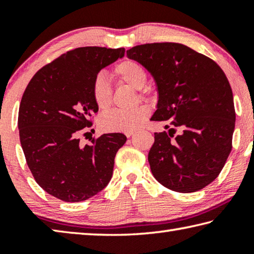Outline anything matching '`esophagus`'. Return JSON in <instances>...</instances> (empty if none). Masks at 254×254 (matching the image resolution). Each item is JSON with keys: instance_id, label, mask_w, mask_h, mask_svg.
Instances as JSON below:
<instances>
[{"instance_id": "obj_1", "label": "esophagus", "mask_w": 254, "mask_h": 254, "mask_svg": "<svg viewBox=\"0 0 254 254\" xmlns=\"http://www.w3.org/2000/svg\"><path fill=\"white\" fill-rule=\"evenodd\" d=\"M133 134H134V131H130V132H126V135L127 137H131Z\"/></svg>"}]
</instances>
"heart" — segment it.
<instances>
[{"instance_id":"heart-1","label":"heart","mask_w":254,"mask_h":254,"mask_svg":"<svg viewBox=\"0 0 254 254\" xmlns=\"http://www.w3.org/2000/svg\"><path fill=\"white\" fill-rule=\"evenodd\" d=\"M113 75L119 81L127 84L135 89L144 88L148 83L149 72L142 64L133 59H124L114 66ZM92 96L96 106L102 111L112 104V87L110 81L102 74H98L92 81ZM144 96V93H141ZM150 115V109L140 105L131 111L114 110L103 115L100 120L102 130L107 132H130L141 127Z\"/></svg>"}]
</instances>
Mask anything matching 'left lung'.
Wrapping results in <instances>:
<instances>
[{
    "mask_svg": "<svg viewBox=\"0 0 254 254\" xmlns=\"http://www.w3.org/2000/svg\"><path fill=\"white\" fill-rule=\"evenodd\" d=\"M127 55L151 72L159 92L151 120L169 128L154 133L148 154L154 178L178 192L200 190L217 178L232 150L235 110L224 71L176 42L139 45Z\"/></svg>",
    "mask_w": 254,
    "mask_h": 254,
    "instance_id": "obj_1",
    "label": "left lung"
}]
</instances>
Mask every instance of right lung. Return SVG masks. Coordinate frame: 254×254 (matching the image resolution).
Here are the masks:
<instances>
[{
  "label": "right lung",
  "instance_id": "right-lung-1",
  "mask_svg": "<svg viewBox=\"0 0 254 254\" xmlns=\"http://www.w3.org/2000/svg\"><path fill=\"white\" fill-rule=\"evenodd\" d=\"M124 51L69 50L40 68L25 88L18 118L21 147L34 180L56 198L83 201L110 183L114 158L127 136L107 133L85 145L78 136L93 126L98 111L91 91L94 77Z\"/></svg>",
  "mask_w": 254,
  "mask_h": 254
}]
</instances>
